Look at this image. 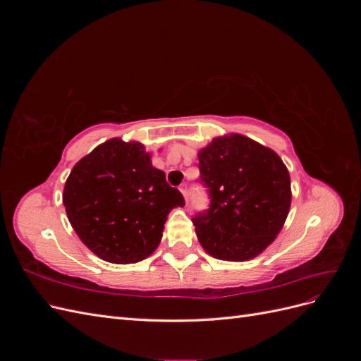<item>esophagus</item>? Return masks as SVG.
I'll use <instances>...</instances> for the list:
<instances>
[{
	"label": "esophagus",
	"mask_w": 361,
	"mask_h": 361,
	"mask_svg": "<svg viewBox=\"0 0 361 361\" xmlns=\"http://www.w3.org/2000/svg\"><path fill=\"white\" fill-rule=\"evenodd\" d=\"M179 190H180V192L183 194V199H185V202L188 203V188H187V185H185V183H183V185H180V188H179Z\"/></svg>",
	"instance_id": "34e87169"
}]
</instances>
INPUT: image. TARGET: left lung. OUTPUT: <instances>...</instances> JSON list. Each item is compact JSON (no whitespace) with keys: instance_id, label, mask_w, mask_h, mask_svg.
I'll return each mask as SVG.
<instances>
[{"instance_id":"left-lung-1","label":"left lung","mask_w":361,"mask_h":361,"mask_svg":"<svg viewBox=\"0 0 361 361\" xmlns=\"http://www.w3.org/2000/svg\"><path fill=\"white\" fill-rule=\"evenodd\" d=\"M200 179L209 207L192 216L207 253L243 262L274 241L289 212L290 178L280 157L251 138L233 134L199 152Z\"/></svg>"}]
</instances>
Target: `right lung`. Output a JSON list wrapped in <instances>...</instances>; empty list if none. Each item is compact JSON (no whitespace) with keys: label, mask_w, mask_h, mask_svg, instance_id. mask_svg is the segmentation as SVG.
I'll list each match as a JSON object with an SVG mask.
<instances>
[{"label":"right lung","mask_w":361,"mask_h":361,"mask_svg":"<svg viewBox=\"0 0 361 361\" xmlns=\"http://www.w3.org/2000/svg\"><path fill=\"white\" fill-rule=\"evenodd\" d=\"M63 203L76 235L111 264H135L158 247L183 195L152 166L145 146L113 138L75 164Z\"/></svg>","instance_id":"add662e5"}]
</instances>
